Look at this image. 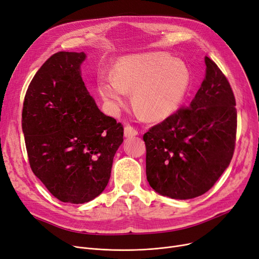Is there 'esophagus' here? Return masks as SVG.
<instances>
[{
    "label": "esophagus",
    "instance_id": "esophagus-1",
    "mask_svg": "<svg viewBox=\"0 0 259 259\" xmlns=\"http://www.w3.org/2000/svg\"><path fill=\"white\" fill-rule=\"evenodd\" d=\"M124 135H125V137H134V136H136V135H138V131L134 126L127 124L124 127Z\"/></svg>",
    "mask_w": 259,
    "mask_h": 259
}]
</instances>
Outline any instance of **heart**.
Listing matches in <instances>:
<instances>
[{
	"mask_svg": "<svg viewBox=\"0 0 259 259\" xmlns=\"http://www.w3.org/2000/svg\"><path fill=\"white\" fill-rule=\"evenodd\" d=\"M187 64L163 53H147L120 59L113 77L99 81V92L114 112L126 102L133 92V104L145 119L159 121L175 114L190 86Z\"/></svg>",
	"mask_w": 259,
	"mask_h": 259,
	"instance_id": "b5f03b06",
	"label": "heart"
}]
</instances>
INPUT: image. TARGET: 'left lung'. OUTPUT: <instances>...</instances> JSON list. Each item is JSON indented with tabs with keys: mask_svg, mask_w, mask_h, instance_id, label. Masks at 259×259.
Instances as JSON below:
<instances>
[{
	"mask_svg": "<svg viewBox=\"0 0 259 259\" xmlns=\"http://www.w3.org/2000/svg\"><path fill=\"white\" fill-rule=\"evenodd\" d=\"M205 78L191 104L143 135L147 181L169 198L191 199L207 192L235 150V97L214 61L205 57Z\"/></svg>",
	"mask_w": 259,
	"mask_h": 259,
	"instance_id": "8db88e82",
	"label": "left lung"
}]
</instances>
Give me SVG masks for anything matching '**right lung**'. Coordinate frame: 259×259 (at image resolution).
Masks as SVG:
<instances>
[{
    "instance_id": "right-lung-1",
    "label": "right lung",
    "mask_w": 259,
    "mask_h": 259,
    "mask_svg": "<svg viewBox=\"0 0 259 259\" xmlns=\"http://www.w3.org/2000/svg\"><path fill=\"white\" fill-rule=\"evenodd\" d=\"M84 53L59 52L32 78L22 130L33 174L57 199L85 203L106 188L123 125L98 108L81 77Z\"/></svg>"
}]
</instances>
